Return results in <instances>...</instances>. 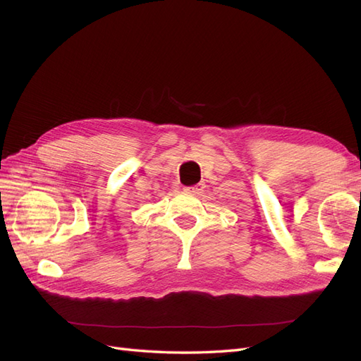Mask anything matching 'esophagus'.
I'll list each match as a JSON object with an SVG mask.
<instances>
[{
  "label": "esophagus",
  "mask_w": 361,
  "mask_h": 361,
  "mask_svg": "<svg viewBox=\"0 0 361 361\" xmlns=\"http://www.w3.org/2000/svg\"><path fill=\"white\" fill-rule=\"evenodd\" d=\"M204 190V183H197V185H192V187H187L183 191L188 192V194H194V195H199L202 191Z\"/></svg>",
  "instance_id": "34e87169"
}]
</instances>
